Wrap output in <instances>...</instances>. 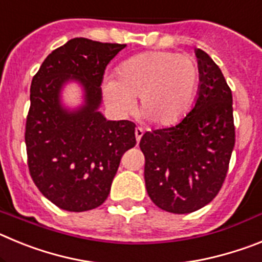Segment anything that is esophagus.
<instances>
[{
	"mask_svg": "<svg viewBox=\"0 0 262 262\" xmlns=\"http://www.w3.org/2000/svg\"><path fill=\"white\" fill-rule=\"evenodd\" d=\"M143 134H144V129L142 127H136L135 128V136H136V142H140V139H142Z\"/></svg>",
	"mask_w": 262,
	"mask_h": 262,
	"instance_id": "34e87169",
	"label": "esophagus"
}]
</instances>
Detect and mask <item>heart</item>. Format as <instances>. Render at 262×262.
<instances>
[{
  "mask_svg": "<svg viewBox=\"0 0 262 262\" xmlns=\"http://www.w3.org/2000/svg\"><path fill=\"white\" fill-rule=\"evenodd\" d=\"M200 67L186 55L151 51L131 57L119 67L118 78L107 77L105 96L118 114L135 107L157 126L181 122L195 102L200 89Z\"/></svg>",
  "mask_w": 262,
  "mask_h": 262,
  "instance_id": "1",
  "label": "heart"
}]
</instances>
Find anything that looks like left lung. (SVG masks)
Instances as JSON below:
<instances>
[{"instance_id":"obj_1","label":"left lung","mask_w":262,"mask_h":262,"mask_svg":"<svg viewBox=\"0 0 262 262\" xmlns=\"http://www.w3.org/2000/svg\"><path fill=\"white\" fill-rule=\"evenodd\" d=\"M200 89L189 114L142 136L144 180L152 202L189 214L211 202L226 178L235 145L232 93L221 68L196 48Z\"/></svg>"}]
</instances>
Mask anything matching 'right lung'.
<instances>
[{
  "instance_id": "1",
  "label": "right lung",
  "mask_w": 262,
  "mask_h": 262,
  "mask_svg": "<svg viewBox=\"0 0 262 262\" xmlns=\"http://www.w3.org/2000/svg\"><path fill=\"white\" fill-rule=\"evenodd\" d=\"M126 45L75 38L46 57L30 89L26 140L29 169L40 193L67 211L102 205L120 159L135 147V123L108 120L99 111L105 69ZM78 84L83 102L62 103V90Z\"/></svg>"
}]
</instances>
